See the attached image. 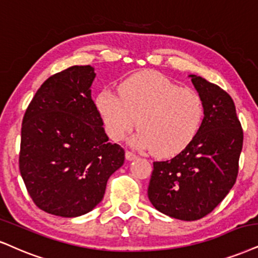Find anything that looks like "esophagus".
<instances>
[{
  "instance_id": "obj_1",
  "label": "esophagus",
  "mask_w": 258,
  "mask_h": 258,
  "mask_svg": "<svg viewBox=\"0 0 258 258\" xmlns=\"http://www.w3.org/2000/svg\"><path fill=\"white\" fill-rule=\"evenodd\" d=\"M125 158H126V160H134V159L136 158V154L133 153V152H130V151H126Z\"/></svg>"
}]
</instances>
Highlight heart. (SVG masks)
Returning a JSON list of instances; mask_svg holds the SVG:
<instances>
[{
	"instance_id": "obj_1",
	"label": "heart",
	"mask_w": 258,
	"mask_h": 258,
	"mask_svg": "<svg viewBox=\"0 0 258 258\" xmlns=\"http://www.w3.org/2000/svg\"><path fill=\"white\" fill-rule=\"evenodd\" d=\"M118 95L101 90L94 105L107 135L120 141L134 128L135 144L157 157H173L199 134L205 104L192 88H182L155 72H140L117 86ZM138 119L136 120V118Z\"/></svg>"
}]
</instances>
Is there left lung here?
Returning <instances> with one entry per match:
<instances>
[{
	"mask_svg": "<svg viewBox=\"0 0 258 258\" xmlns=\"http://www.w3.org/2000/svg\"><path fill=\"white\" fill-rule=\"evenodd\" d=\"M205 104L199 134L184 151L154 161L148 199L159 212L179 220H199L226 197L236 183L243 129L227 92L190 75Z\"/></svg>",
	"mask_w": 258,
	"mask_h": 258,
	"instance_id": "1",
	"label": "left lung"
}]
</instances>
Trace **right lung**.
<instances>
[{
    "label": "right lung",
    "mask_w": 258,
    "mask_h": 258,
    "mask_svg": "<svg viewBox=\"0 0 258 258\" xmlns=\"http://www.w3.org/2000/svg\"><path fill=\"white\" fill-rule=\"evenodd\" d=\"M91 66H73L40 86L24 114L19 167L34 205L75 218L103 200L124 149L109 142L91 97Z\"/></svg>",
    "instance_id": "add662e5"
}]
</instances>
